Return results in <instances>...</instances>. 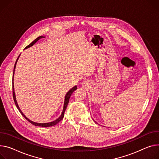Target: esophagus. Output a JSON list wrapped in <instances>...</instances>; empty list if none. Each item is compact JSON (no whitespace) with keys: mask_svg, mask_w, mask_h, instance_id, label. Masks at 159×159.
<instances>
[{"mask_svg":"<svg viewBox=\"0 0 159 159\" xmlns=\"http://www.w3.org/2000/svg\"><path fill=\"white\" fill-rule=\"evenodd\" d=\"M82 83H83V82H82Z\"/></svg>","mask_w":159,"mask_h":159,"instance_id":"34e87169","label":"esophagus"}]
</instances>
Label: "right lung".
<instances>
[{
    "mask_svg": "<svg viewBox=\"0 0 159 159\" xmlns=\"http://www.w3.org/2000/svg\"><path fill=\"white\" fill-rule=\"evenodd\" d=\"M45 38V36H39L38 38H37L36 39H34L33 42H32L31 43H30L28 46H27L25 48V49H26V48H29V47H32V46H33L36 42L38 41V40H39L41 38ZM20 54L19 55V56H18V57L17 58V59H16V62H15V67H14V70H13V99H14V101H15V105H16V107H17V109H18V111H20V112L22 114V115L24 116V117L28 121H29L30 123H32L33 125H35V126H42V127H47V126H54V125H56V124H57L61 120H62V118H63V117H64V114H65V110H66V107H67V105H68V102H69V100H70V97H71V94L73 93V92L75 91V90H76L77 89V86H73L71 89H70L68 92H67V93L66 94V95H65V102H64V106H63V109H62V113H61V116H59V118H58L57 120H54V121H51V122H49V123H36V122H34V121H31V120H30L29 118H27L26 116L24 115V114L22 112V111L20 110V107H19V106H18V103H17V101H16V95H15V88H14V83H13V77H14V74H15V68H16V63H17V61H18V59H19V57H20Z\"/></svg>",
    "mask_w": 159,
    "mask_h": 159,
    "instance_id": "right-lung-1",
    "label": "right lung"
}]
</instances>
